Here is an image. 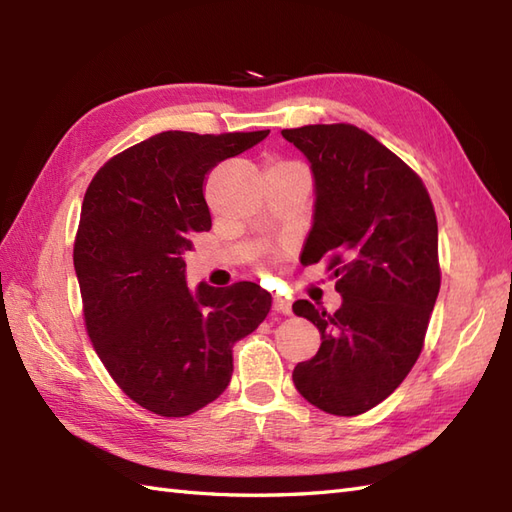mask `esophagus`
<instances>
[{
  "label": "esophagus",
  "mask_w": 512,
  "mask_h": 512,
  "mask_svg": "<svg viewBox=\"0 0 512 512\" xmlns=\"http://www.w3.org/2000/svg\"><path fill=\"white\" fill-rule=\"evenodd\" d=\"M273 310L279 312V314H290V303H288L286 299L275 297V299H273Z\"/></svg>",
  "instance_id": "34e87169"
}]
</instances>
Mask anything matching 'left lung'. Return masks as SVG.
I'll list each match as a JSON object with an SVG mask.
<instances>
[{
    "instance_id": "1",
    "label": "left lung",
    "mask_w": 512,
    "mask_h": 512,
    "mask_svg": "<svg viewBox=\"0 0 512 512\" xmlns=\"http://www.w3.org/2000/svg\"><path fill=\"white\" fill-rule=\"evenodd\" d=\"M310 162L312 231L301 262L328 259L341 308L299 299L321 347L292 380L310 405L358 416L383 402L418 361L440 292L438 222L422 180L354 125L281 132Z\"/></svg>"
}]
</instances>
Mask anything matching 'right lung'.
I'll return each mask as SVG.
<instances>
[{
	"label": "right lung",
	"instance_id": "1",
	"mask_svg": "<svg viewBox=\"0 0 512 512\" xmlns=\"http://www.w3.org/2000/svg\"><path fill=\"white\" fill-rule=\"evenodd\" d=\"M268 134H156L105 162L83 198L74 270L88 334L118 387L158 416L220 396L235 343L270 312L253 281L191 290L184 275L193 233L211 228L206 176Z\"/></svg>",
	"mask_w": 512,
	"mask_h": 512
}]
</instances>
